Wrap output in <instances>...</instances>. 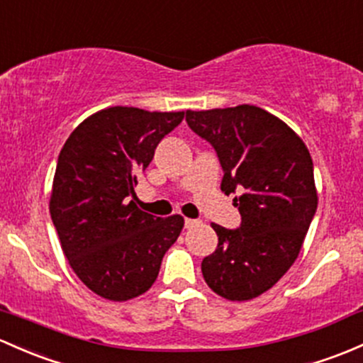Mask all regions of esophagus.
Wrapping results in <instances>:
<instances>
[{
  "label": "esophagus",
  "instance_id": "1",
  "mask_svg": "<svg viewBox=\"0 0 363 363\" xmlns=\"http://www.w3.org/2000/svg\"><path fill=\"white\" fill-rule=\"evenodd\" d=\"M196 224H198V220H196V219H184V226L188 228V230H189V228L196 226Z\"/></svg>",
  "mask_w": 363,
  "mask_h": 363
}]
</instances>
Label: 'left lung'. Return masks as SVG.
<instances>
[{
	"instance_id": "1",
	"label": "left lung",
	"mask_w": 363,
	"mask_h": 363,
	"mask_svg": "<svg viewBox=\"0 0 363 363\" xmlns=\"http://www.w3.org/2000/svg\"><path fill=\"white\" fill-rule=\"evenodd\" d=\"M189 128L212 144L242 216L236 230L212 224L216 252L201 261L213 292L249 301L272 289L299 255L318 205L313 162L301 137L257 106L186 111Z\"/></svg>"
}]
</instances>
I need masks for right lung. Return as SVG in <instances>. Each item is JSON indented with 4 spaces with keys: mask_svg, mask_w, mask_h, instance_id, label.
Returning <instances> with one entry per match:
<instances>
[{
    "mask_svg": "<svg viewBox=\"0 0 363 363\" xmlns=\"http://www.w3.org/2000/svg\"><path fill=\"white\" fill-rule=\"evenodd\" d=\"M184 118L139 108L102 109L72 130L57 160L50 216L76 277L109 301L150 291L165 252L181 235V216L137 208V175L160 140Z\"/></svg>",
    "mask_w": 363,
    "mask_h": 363,
    "instance_id": "add662e5",
    "label": "right lung"
}]
</instances>
